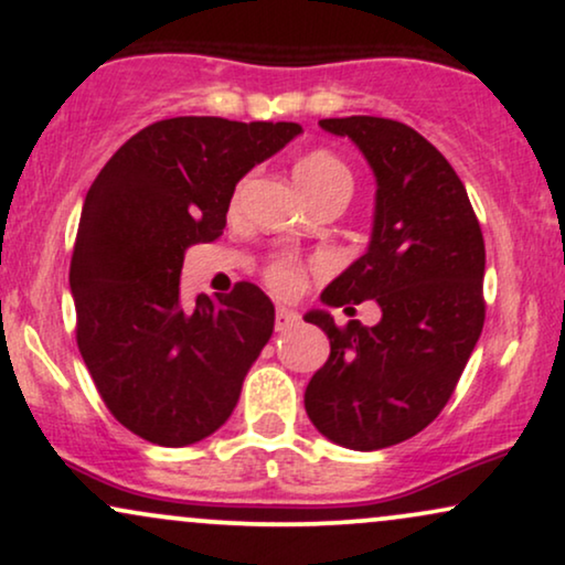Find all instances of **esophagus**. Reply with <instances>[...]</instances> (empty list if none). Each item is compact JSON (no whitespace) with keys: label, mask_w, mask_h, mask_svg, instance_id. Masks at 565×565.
<instances>
[{"label":"esophagus","mask_w":565,"mask_h":565,"mask_svg":"<svg viewBox=\"0 0 565 565\" xmlns=\"http://www.w3.org/2000/svg\"><path fill=\"white\" fill-rule=\"evenodd\" d=\"M297 323H299L297 310H291V307H284V305L276 307V331H289V328H295Z\"/></svg>","instance_id":"esophagus-1"}]
</instances>
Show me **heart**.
<instances>
[{
	"label": "heart",
	"mask_w": 565,
	"mask_h": 565,
	"mask_svg": "<svg viewBox=\"0 0 565 565\" xmlns=\"http://www.w3.org/2000/svg\"><path fill=\"white\" fill-rule=\"evenodd\" d=\"M295 180L305 195L307 192L320 190V188H326V184H333V182L352 184L349 169L328 151H312V153L302 156L295 167ZM268 281L276 291L289 295V291H297L299 287H302V268H299L297 260H276L268 270Z\"/></svg>",
	"instance_id": "heart-1"
}]
</instances>
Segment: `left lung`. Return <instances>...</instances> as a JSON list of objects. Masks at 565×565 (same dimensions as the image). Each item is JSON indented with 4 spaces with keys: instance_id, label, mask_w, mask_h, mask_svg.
Masks as SVG:
<instances>
[{
    "instance_id": "8db88e82",
    "label": "left lung",
    "mask_w": 565,
    "mask_h": 565,
    "mask_svg": "<svg viewBox=\"0 0 565 565\" xmlns=\"http://www.w3.org/2000/svg\"><path fill=\"white\" fill-rule=\"evenodd\" d=\"M349 138L375 177L373 232L365 255L320 291L344 307L375 299L373 328H323L331 356L305 391L320 435L352 451L396 446L438 417L472 356L484 323V242L451 163L412 127L383 117L320 119Z\"/></svg>"
}]
</instances>
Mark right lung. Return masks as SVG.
I'll return each mask as SVG.
<instances>
[{
	"label": "right lung",
	"instance_id": "1",
	"mask_svg": "<svg viewBox=\"0 0 565 565\" xmlns=\"http://www.w3.org/2000/svg\"><path fill=\"white\" fill-rule=\"evenodd\" d=\"M297 122L174 117L119 148L85 195L70 291L77 347L114 417L156 446L209 438L232 417L274 333L266 291L180 297L184 253L216 239L234 188Z\"/></svg>",
	"mask_w": 565,
	"mask_h": 565
}]
</instances>
